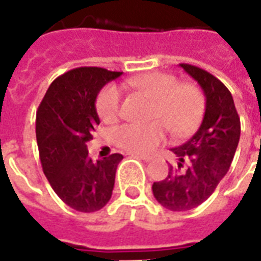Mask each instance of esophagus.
Returning <instances> with one entry per match:
<instances>
[{"label":"esophagus","instance_id":"esophagus-1","mask_svg":"<svg viewBox=\"0 0 261 261\" xmlns=\"http://www.w3.org/2000/svg\"><path fill=\"white\" fill-rule=\"evenodd\" d=\"M130 156H135V158H140V159L145 160V162H149V160H152V156H148V155H141V153H129Z\"/></svg>","mask_w":261,"mask_h":261}]
</instances>
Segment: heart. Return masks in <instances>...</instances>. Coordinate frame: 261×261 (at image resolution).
Instances as JSON below:
<instances>
[{"label": "heart", "instance_id": "b5f03b06", "mask_svg": "<svg viewBox=\"0 0 261 261\" xmlns=\"http://www.w3.org/2000/svg\"><path fill=\"white\" fill-rule=\"evenodd\" d=\"M129 85L153 99L152 117L159 118L174 136H187L197 128L205 113V95L194 83H179L174 74L149 72L129 79ZM121 91L108 85L97 98V110L102 120L114 121L121 112ZM114 141L121 149L133 153H148L166 139L163 123L124 124L114 130Z\"/></svg>", "mask_w": 261, "mask_h": 261}]
</instances>
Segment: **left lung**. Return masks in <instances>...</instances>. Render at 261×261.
<instances>
[{"label":"left lung","mask_w":261,"mask_h":261,"mask_svg":"<svg viewBox=\"0 0 261 261\" xmlns=\"http://www.w3.org/2000/svg\"><path fill=\"white\" fill-rule=\"evenodd\" d=\"M202 87L206 97L205 116L187 143L172 148L178 166H170L164 180L153 182V197L172 212L197 207L214 193L228 172L240 140V117L228 87L206 70L180 63Z\"/></svg>","instance_id":"1"}]
</instances>
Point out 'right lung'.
Returning <instances> with one entry per match:
<instances>
[{
	"label": "right lung",
	"mask_w": 261,
	"mask_h": 261,
	"mask_svg": "<svg viewBox=\"0 0 261 261\" xmlns=\"http://www.w3.org/2000/svg\"><path fill=\"white\" fill-rule=\"evenodd\" d=\"M122 72L78 67L49 85L36 114V139L43 172L58 197L72 209L93 213L109 202L121 153L91 159L87 141L99 125L95 99Z\"/></svg>",
	"instance_id": "obj_1"
}]
</instances>
